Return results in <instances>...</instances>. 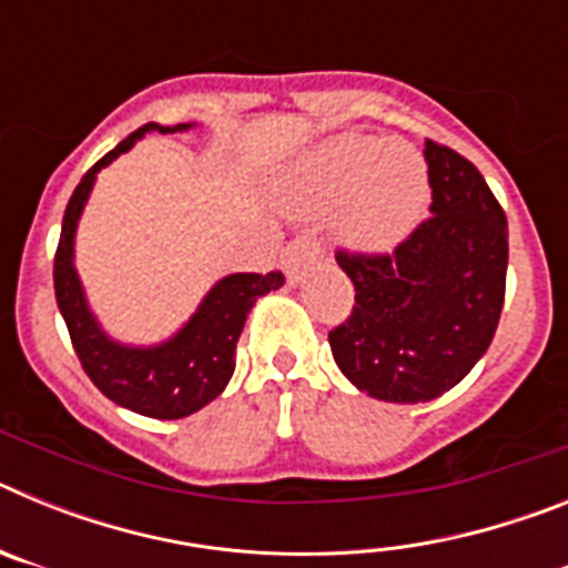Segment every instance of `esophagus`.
<instances>
[{"label": "esophagus", "mask_w": 568, "mask_h": 568, "mask_svg": "<svg viewBox=\"0 0 568 568\" xmlns=\"http://www.w3.org/2000/svg\"><path fill=\"white\" fill-rule=\"evenodd\" d=\"M318 258H321L318 241H315L310 233H301L295 235L287 247H284V253H281V267H284V273H287V278L293 281V284H298L301 275L307 273Z\"/></svg>", "instance_id": "obj_1"}]
</instances>
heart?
Segmentation results:
<instances>
[{"label": "heart", "mask_w": 568, "mask_h": 568, "mask_svg": "<svg viewBox=\"0 0 568 568\" xmlns=\"http://www.w3.org/2000/svg\"><path fill=\"white\" fill-rule=\"evenodd\" d=\"M281 199L295 213L338 210V235L349 247L384 253L424 219L429 170L413 144L386 135H335L293 164Z\"/></svg>", "instance_id": "1"}]
</instances>
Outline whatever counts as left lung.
I'll use <instances>...</instances> for the list:
<instances>
[{
  "label": "left lung",
  "instance_id": "1",
  "mask_svg": "<svg viewBox=\"0 0 568 568\" xmlns=\"http://www.w3.org/2000/svg\"><path fill=\"white\" fill-rule=\"evenodd\" d=\"M429 219L393 253H346L355 304L329 333L333 358L361 393L420 404L449 393L484 358L506 293V213L478 168L426 139Z\"/></svg>",
  "mask_w": 568,
  "mask_h": 568
}]
</instances>
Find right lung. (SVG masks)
Masks as SVG:
<instances>
[{
  "mask_svg": "<svg viewBox=\"0 0 568 568\" xmlns=\"http://www.w3.org/2000/svg\"><path fill=\"white\" fill-rule=\"evenodd\" d=\"M190 128L193 124L162 128V124L150 122L135 130V133H130L124 142L115 144L108 155H102L82 175L79 187L70 195L57 258H53V287H57L59 313L68 324L70 341H73V349H77L88 378L113 404L159 420L187 418V415L199 413L202 406H207L210 400L224 393L227 381L233 378L235 341L244 329L247 313L261 295L284 287V275L278 270L267 275H227L204 295L193 318L173 338L159 346L119 344V341L104 335L99 321L90 313L82 281H79L77 267H73V235H77L79 215L88 204L97 173L108 168L115 155L128 153L150 130L175 133V130Z\"/></svg>",
  "mask_w": 568,
  "mask_h": 568,
  "instance_id": "1",
  "label": "right lung"
}]
</instances>
